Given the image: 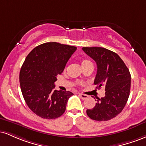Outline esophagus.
<instances>
[{"label":"esophagus","mask_w":146,"mask_h":146,"mask_svg":"<svg viewBox=\"0 0 146 146\" xmlns=\"http://www.w3.org/2000/svg\"><path fill=\"white\" fill-rule=\"evenodd\" d=\"M79 96L82 99V100H86V99L88 98V95H84V94H82V93H79Z\"/></svg>","instance_id":"obj_1"}]
</instances>
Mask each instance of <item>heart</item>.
<instances>
[{
    "label": "heart",
    "mask_w": 146,
    "mask_h": 146,
    "mask_svg": "<svg viewBox=\"0 0 146 146\" xmlns=\"http://www.w3.org/2000/svg\"><path fill=\"white\" fill-rule=\"evenodd\" d=\"M81 64H82V66L83 68L86 67V66H88V65L93 64H92V62L90 61V60H87V59L82 60Z\"/></svg>",
    "instance_id": "heart-1"
}]
</instances>
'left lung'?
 <instances>
[{
  "label": "left lung",
  "mask_w": 146,
  "mask_h": 146,
  "mask_svg": "<svg viewBox=\"0 0 146 146\" xmlns=\"http://www.w3.org/2000/svg\"><path fill=\"white\" fill-rule=\"evenodd\" d=\"M98 66L94 84L96 88H105V97L98 99L87 115L98 121H108L119 115L125 107L130 90L131 75L129 69L115 52L103 47H83ZM96 101V100H95Z\"/></svg>",
  "instance_id": "obj_1"
}]
</instances>
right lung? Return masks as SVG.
Here are the masks:
<instances>
[{"label": "right lung", "instance_id": "1", "mask_svg": "<svg viewBox=\"0 0 146 146\" xmlns=\"http://www.w3.org/2000/svg\"><path fill=\"white\" fill-rule=\"evenodd\" d=\"M76 49L52 42L36 46L27 56L20 71V84L27 105L38 116L51 119L65 112L73 94L54 90V83Z\"/></svg>", "mask_w": 146, "mask_h": 146}]
</instances>
